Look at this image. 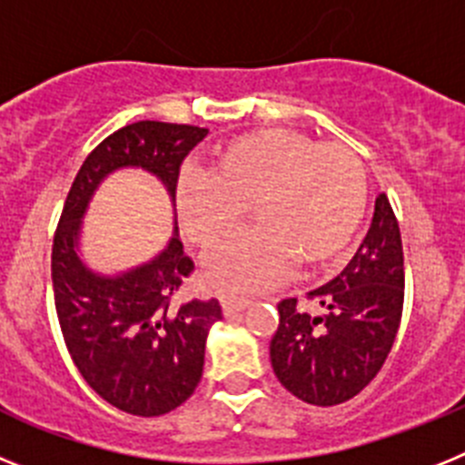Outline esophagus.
<instances>
[{
  "mask_svg": "<svg viewBox=\"0 0 465 465\" xmlns=\"http://www.w3.org/2000/svg\"><path fill=\"white\" fill-rule=\"evenodd\" d=\"M222 311H224V316H233L238 311H243L245 306H250L252 302L248 297H236V294H222L220 297Z\"/></svg>",
  "mask_w": 465,
  "mask_h": 465,
  "instance_id": "obj_1",
  "label": "esophagus"
}]
</instances>
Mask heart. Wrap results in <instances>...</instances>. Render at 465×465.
<instances>
[{"mask_svg": "<svg viewBox=\"0 0 465 465\" xmlns=\"http://www.w3.org/2000/svg\"><path fill=\"white\" fill-rule=\"evenodd\" d=\"M370 180L344 144H321L290 128L236 135L213 152L208 173L177 189L183 229L199 248L222 243L252 210L257 227L208 257L205 278L222 292L273 285L297 264L321 272L349 250L365 217Z\"/></svg>", "mask_w": 465, "mask_h": 465, "instance_id": "b5f03b06", "label": "heart"}]
</instances>
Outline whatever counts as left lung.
Returning a JSON list of instances; mask_svg holds the SVG:
<instances>
[{"instance_id": "1", "label": "left lung", "mask_w": 465, "mask_h": 465, "mask_svg": "<svg viewBox=\"0 0 465 465\" xmlns=\"http://www.w3.org/2000/svg\"><path fill=\"white\" fill-rule=\"evenodd\" d=\"M306 300L278 304V330L269 353L278 381L309 405L351 401L389 358L405 302V260L395 213L379 193L365 241L344 272Z\"/></svg>"}]
</instances>
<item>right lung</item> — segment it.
<instances>
[{
	"mask_svg": "<svg viewBox=\"0 0 465 465\" xmlns=\"http://www.w3.org/2000/svg\"><path fill=\"white\" fill-rule=\"evenodd\" d=\"M205 135L208 128L163 121H137L107 135L76 173L54 236L51 278L64 346L88 386L135 417L168 414L196 391L222 306L173 304L193 272L177 233L147 264L100 276L79 260V227L98 184L119 168L152 173L175 201L180 165Z\"/></svg>",
	"mask_w": 465,
	"mask_h": 465,
	"instance_id": "1",
	"label": "right lung"
}]
</instances>
